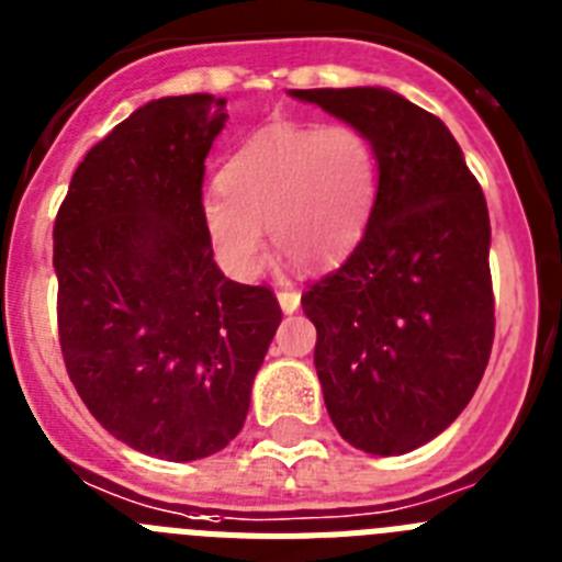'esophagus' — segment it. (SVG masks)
<instances>
[{
	"label": "esophagus",
	"mask_w": 562,
	"mask_h": 562,
	"mask_svg": "<svg viewBox=\"0 0 562 562\" xmlns=\"http://www.w3.org/2000/svg\"><path fill=\"white\" fill-rule=\"evenodd\" d=\"M277 300H280V308L285 311V314H294V311L300 308V291L291 285H285L282 291H277Z\"/></svg>",
	"instance_id": "34e87169"
}]
</instances>
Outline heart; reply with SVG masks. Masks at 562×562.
<instances>
[{"label": "heart", "mask_w": 562, "mask_h": 562, "mask_svg": "<svg viewBox=\"0 0 562 562\" xmlns=\"http://www.w3.org/2000/svg\"><path fill=\"white\" fill-rule=\"evenodd\" d=\"M203 198L200 217L217 260L248 280L262 266V232L296 268L339 260L370 221L375 158L348 124L274 126L243 144Z\"/></svg>", "instance_id": "1"}]
</instances>
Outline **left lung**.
<instances>
[{
	"label": "left lung",
	"instance_id": "8db88e82",
	"mask_svg": "<svg viewBox=\"0 0 562 562\" xmlns=\"http://www.w3.org/2000/svg\"><path fill=\"white\" fill-rule=\"evenodd\" d=\"M368 138L379 189L359 246L302 294L339 436L370 456L432 441L490 362V212L441 119L384 87L291 90Z\"/></svg>",
	"mask_w": 562,
	"mask_h": 562
}]
</instances>
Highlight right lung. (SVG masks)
Here are the masks:
<instances>
[{
    "label": "right lung",
    "instance_id": "1",
    "mask_svg": "<svg viewBox=\"0 0 562 562\" xmlns=\"http://www.w3.org/2000/svg\"><path fill=\"white\" fill-rule=\"evenodd\" d=\"M226 99L138 106L78 164L53 226L58 341L95 422L144 456L198 461L243 429L282 311L226 280L203 172Z\"/></svg>",
    "mask_w": 562,
    "mask_h": 562
}]
</instances>
